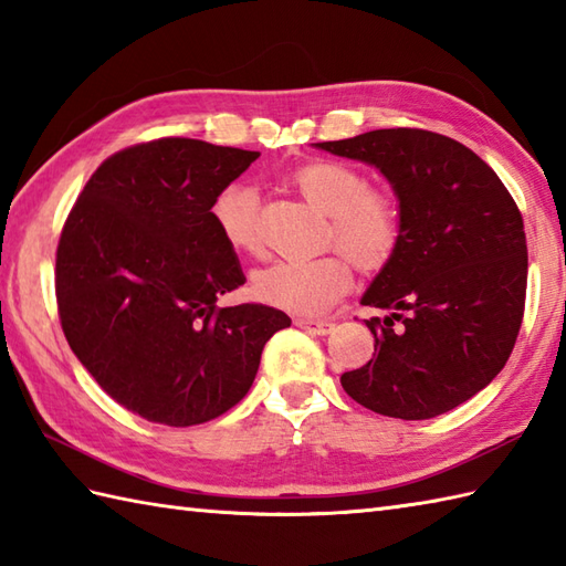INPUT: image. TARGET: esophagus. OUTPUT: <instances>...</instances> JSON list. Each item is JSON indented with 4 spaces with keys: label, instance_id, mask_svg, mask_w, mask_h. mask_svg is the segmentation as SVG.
I'll return each instance as SVG.
<instances>
[{
    "label": "esophagus",
    "instance_id": "esophagus-1",
    "mask_svg": "<svg viewBox=\"0 0 566 566\" xmlns=\"http://www.w3.org/2000/svg\"><path fill=\"white\" fill-rule=\"evenodd\" d=\"M296 326L304 328L306 333L326 335V333L333 331L335 323H333V321H323V318H296Z\"/></svg>",
    "mask_w": 566,
    "mask_h": 566
}]
</instances>
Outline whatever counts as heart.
<instances>
[{"mask_svg": "<svg viewBox=\"0 0 566 566\" xmlns=\"http://www.w3.org/2000/svg\"><path fill=\"white\" fill-rule=\"evenodd\" d=\"M292 182L328 213V240L357 268L377 270L389 262L401 238V207L389 189L365 185L363 172L340 160H311L296 167ZM211 221L231 250L245 255L262 250L260 195L252 185H226L211 201ZM344 253L280 260L255 274L252 290L264 304L292 314H323L353 284V263Z\"/></svg>", "mask_w": 566, "mask_h": 566, "instance_id": "heart-1", "label": "heart"}]
</instances>
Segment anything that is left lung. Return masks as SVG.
<instances>
[{
	"mask_svg": "<svg viewBox=\"0 0 566 566\" xmlns=\"http://www.w3.org/2000/svg\"><path fill=\"white\" fill-rule=\"evenodd\" d=\"M375 165L401 207V238L363 296L375 355L340 377L369 411L426 420L482 391L518 338L527 245L499 175L462 143L423 128H379L316 143Z\"/></svg>",
	"mask_w": 566,
	"mask_h": 566,
	"instance_id": "1",
	"label": "left lung"
}]
</instances>
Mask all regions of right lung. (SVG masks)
Here are the masks:
<instances>
[{"label": "right lung", "instance_id": "add662e5", "mask_svg": "<svg viewBox=\"0 0 566 566\" xmlns=\"http://www.w3.org/2000/svg\"><path fill=\"white\" fill-rule=\"evenodd\" d=\"M260 153L167 136L106 158L60 233L55 298L65 338L99 387L150 423L187 428L233 408L262 347L292 318L221 308L245 284L211 201Z\"/></svg>", "mask_w": 566, "mask_h": 566}]
</instances>
